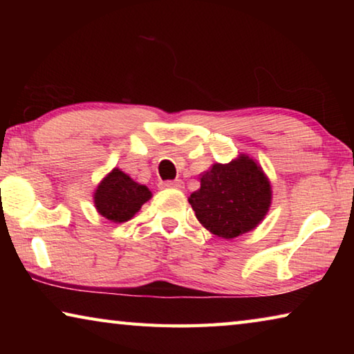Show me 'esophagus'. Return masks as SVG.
Wrapping results in <instances>:
<instances>
[{
  "label": "esophagus",
  "mask_w": 354,
  "mask_h": 354,
  "mask_svg": "<svg viewBox=\"0 0 354 354\" xmlns=\"http://www.w3.org/2000/svg\"><path fill=\"white\" fill-rule=\"evenodd\" d=\"M184 183L181 179H175V181H164L160 183V187L162 189H183Z\"/></svg>",
  "instance_id": "34e87169"
}]
</instances>
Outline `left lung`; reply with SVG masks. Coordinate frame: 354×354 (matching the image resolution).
Returning <instances> with one entry per match:
<instances>
[{"instance_id":"obj_1","label":"left lung","mask_w":354,"mask_h":354,"mask_svg":"<svg viewBox=\"0 0 354 354\" xmlns=\"http://www.w3.org/2000/svg\"><path fill=\"white\" fill-rule=\"evenodd\" d=\"M272 187L248 156L230 164H214L201 175V187L189 203L200 223L223 239H234L261 223L270 207Z\"/></svg>"}]
</instances>
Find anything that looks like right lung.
<instances>
[{
    "instance_id": "add662e5",
    "label": "right lung",
    "mask_w": 354,
    "mask_h": 354,
    "mask_svg": "<svg viewBox=\"0 0 354 354\" xmlns=\"http://www.w3.org/2000/svg\"><path fill=\"white\" fill-rule=\"evenodd\" d=\"M95 206L98 212L113 223H123L139 212L143 203L151 198L147 185L137 184L128 175L113 169L95 192Z\"/></svg>"
}]
</instances>
